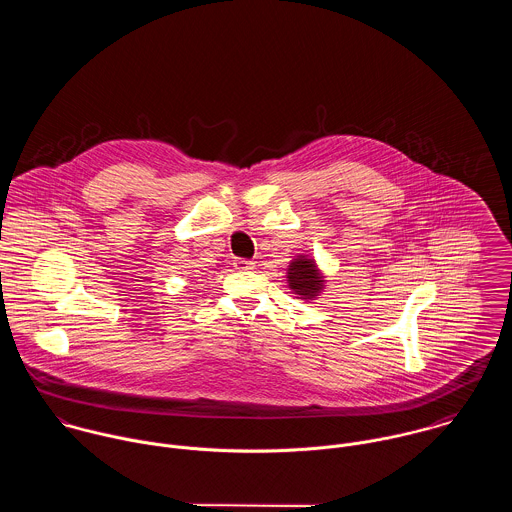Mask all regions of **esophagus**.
<instances>
[{"label":"esophagus","mask_w":512,"mask_h":512,"mask_svg":"<svg viewBox=\"0 0 512 512\" xmlns=\"http://www.w3.org/2000/svg\"><path fill=\"white\" fill-rule=\"evenodd\" d=\"M232 266H234L236 270H252V268H254V262H252V260H246V258H234Z\"/></svg>","instance_id":"1"}]
</instances>
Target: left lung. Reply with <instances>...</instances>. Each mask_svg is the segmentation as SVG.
Here are the masks:
<instances>
[{
    "label": "left lung",
    "instance_id": "left-lung-1",
    "mask_svg": "<svg viewBox=\"0 0 512 512\" xmlns=\"http://www.w3.org/2000/svg\"><path fill=\"white\" fill-rule=\"evenodd\" d=\"M288 284L293 293L301 295V299H313L323 290L325 280L311 258L297 256L288 268Z\"/></svg>",
    "mask_w": 512,
    "mask_h": 512
}]
</instances>
